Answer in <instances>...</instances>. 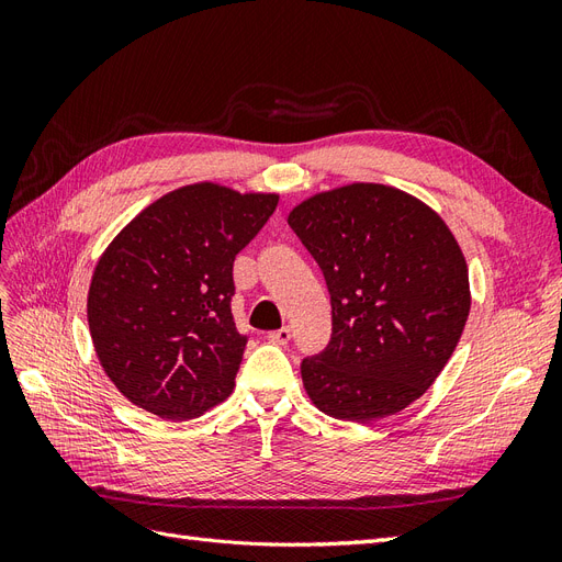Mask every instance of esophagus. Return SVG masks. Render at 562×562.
<instances>
[{
    "mask_svg": "<svg viewBox=\"0 0 562 562\" xmlns=\"http://www.w3.org/2000/svg\"><path fill=\"white\" fill-rule=\"evenodd\" d=\"M267 339H269L271 345H288V339H291V328L283 326V328H279V330H271V333L267 335Z\"/></svg>",
    "mask_w": 562,
    "mask_h": 562,
    "instance_id": "esophagus-1",
    "label": "esophagus"
}]
</instances>
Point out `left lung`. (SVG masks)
<instances>
[{
  "label": "left lung",
  "mask_w": 562,
  "mask_h": 562,
  "mask_svg": "<svg viewBox=\"0 0 562 562\" xmlns=\"http://www.w3.org/2000/svg\"><path fill=\"white\" fill-rule=\"evenodd\" d=\"M330 293L333 335L304 359L312 403L335 419L375 422L427 391L462 337L469 269L452 232L396 187L353 182L288 215Z\"/></svg>",
  "instance_id": "obj_1"
}]
</instances>
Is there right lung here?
<instances>
[{"label":"right lung","instance_id":"obj_1","mask_svg":"<svg viewBox=\"0 0 562 562\" xmlns=\"http://www.w3.org/2000/svg\"><path fill=\"white\" fill-rule=\"evenodd\" d=\"M277 203L279 194L187 184L149 203L100 255L91 339L133 405L192 419L232 394L248 342L232 316V267Z\"/></svg>","mask_w":562,"mask_h":562}]
</instances>
